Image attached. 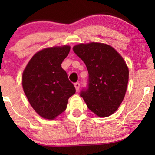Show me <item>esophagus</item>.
Returning <instances> with one entry per match:
<instances>
[{"label": "esophagus", "mask_w": 155, "mask_h": 155, "mask_svg": "<svg viewBox=\"0 0 155 155\" xmlns=\"http://www.w3.org/2000/svg\"><path fill=\"white\" fill-rule=\"evenodd\" d=\"M74 86H75V90L76 92H78L80 90V84L78 83V82H76V83L74 84Z\"/></svg>", "instance_id": "esophagus-1"}]
</instances>
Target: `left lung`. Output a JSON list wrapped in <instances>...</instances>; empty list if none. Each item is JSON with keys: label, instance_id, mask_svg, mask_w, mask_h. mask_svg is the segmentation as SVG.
Instances as JSON below:
<instances>
[{"label": "left lung", "instance_id": "8db88e82", "mask_svg": "<svg viewBox=\"0 0 155 155\" xmlns=\"http://www.w3.org/2000/svg\"><path fill=\"white\" fill-rule=\"evenodd\" d=\"M73 49L85 63L89 73V88L82 91L80 96L95 115L101 118L111 116L126 95L129 77L126 61L107 44H78Z\"/></svg>", "mask_w": 155, "mask_h": 155}]
</instances>
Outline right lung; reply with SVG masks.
<instances>
[{"label": "right lung", "mask_w": 155, "mask_h": 155, "mask_svg": "<svg viewBox=\"0 0 155 155\" xmlns=\"http://www.w3.org/2000/svg\"><path fill=\"white\" fill-rule=\"evenodd\" d=\"M71 46L45 48L36 53L23 71V90L33 109L41 118L56 119L66 109L68 99L75 93L61 63Z\"/></svg>", "instance_id": "right-lung-1"}]
</instances>
